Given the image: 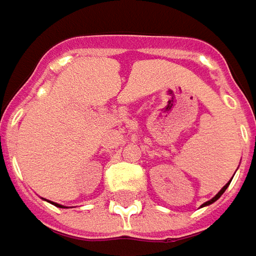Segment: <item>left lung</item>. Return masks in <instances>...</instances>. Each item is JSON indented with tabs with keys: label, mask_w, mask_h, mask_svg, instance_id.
Here are the masks:
<instances>
[{
	"label": "left lung",
	"mask_w": 256,
	"mask_h": 256,
	"mask_svg": "<svg viewBox=\"0 0 256 256\" xmlns=\"http://www.w3.org/2000/svg\"><path fill=\"white\" fill-rule=\"evenodd\" d=\"M228 185H230V182H228V184H226V185H225V186H224V188H222L221 191L218 192V194H216V195H215V196H214V198H212L211 201L205 202V204H204V205H202V206H205V205H210V204H212V202H215V201H216V200H218V198H220V196H221L222 194H224V192H225V190H226V188H228Z\"/></svg>",
	"instance_id": "1"
}]
</instances>
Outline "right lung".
Segmentation results:
<instances>
[{
  "label": "right lung",
  "mask_w": 256,
  "mask_h": 256,
  "mask_svg": "<svg viewBox=\"0 0 256 256\" xmlns=\"http://www.w3.org/2000/svg\"><path fill=\"white\" fill-rule=\"evenodd\" d=\"M54 204V202H52ZM54 205H56V206H60V208H62V205H60V204H54Z\"/></svg>",
  "instance_id": "right-lung-1"
}]
</instances>
